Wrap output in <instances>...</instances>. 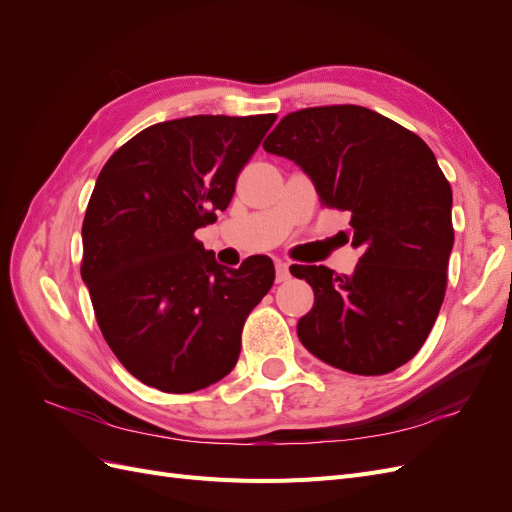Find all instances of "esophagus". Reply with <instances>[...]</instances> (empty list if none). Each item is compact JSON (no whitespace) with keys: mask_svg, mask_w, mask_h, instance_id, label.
<instances>
[{"mask_svg":"<svg viewBox=\"0 0 512 512\" xmlns=\"http://www.w3.org/2000/svg\"><path fill=\"white\" fill-rule=\"evenodd\" d=\"M275 280L277 282H288L290 280V269L286 262H275Z\"/></svg>","mask_w":512,"mask_h":512,"instance_id":"obj_1","label":"esophagus"}]
</instances>
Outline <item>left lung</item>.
Masks as SVG:
<instances>
[{"instance_id":"left-lung-1","label":"left lung","mask_w":512,"mask_h":512,"mask_svg":"<svg viewBox=\"0 0 512 512\" xmlns=\"http://www.w3.org/2000/svg\"><path fill=\"white\" fill-rule=\"evenodd\" d=\"M262 147L297 162L322 207L350 213L352 247L363 250L352 277L297 265L292 275L314 288L297 327L301 344L359 376L408 363L438 318L455 241L451 183L433 151L356 104L288 113Z\"/></svg>"}]
</instances>
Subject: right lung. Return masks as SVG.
<instances>
[{"label": "right lung", "mask_w": 512, "mask_h": 512, "mask_svg": "<svg viewBox=\"0 0 512 512\" xmlns=\"http://www.w3.org/2000/svg\"><path fill=\"white\" fill-rule=\"evenodd\" d=\"M277 115L162 121L100 170L81 275L108 348L134 378L194 393L237 365L241 331L275 280L269 256L215 262L194 232L218 220Z\"/></svg>", "instance_id": "obj_1"}]
</instances>
